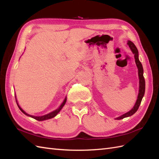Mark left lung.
I'll return each mask as SVG.
<instances>
[{
  "instance_id": "1",
  "label": "left lung",
  "mask_w": 159,
  "mask_h": 159,
  "mask_svg": "<svg viewBox=\"0 0 159 159\" xmlns=\"http://www.w3.org/2000/svg\"><path fill=\"white\" fill-rule=\"evenodd\" d=\"M128 45L129 46L130 48L131 49L132 52H133L134 55V59H135V63L138 68V73H139V95H138V98L137 100V102L134 104V107L130 111H128V113L122 115L121 116H120L116 118V120H121L123 119L124 117H129L133 116L134 113H135L136 111L138 110L140 104L141 102V100H142L143 97L145 93V85H146V83H145V79L143 77V69L142 64L140 62L139 60V53H138V50L136 48L135 45L131 41L128 42Z\"/></svg>"
}]
</instances>
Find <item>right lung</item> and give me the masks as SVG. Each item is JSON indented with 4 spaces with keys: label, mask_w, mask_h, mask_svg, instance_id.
<instances>
[{
    "label": "right lung",
    "mask_w": 159,
    "mask_h": 159,
    "mask_svg": "<svg viewBox=\"0 0 159 159\" xmlns=\"http://www.w3.org/2000/svg\"><path fill=\"white\" fill-rule=\"evenodd\" d=\"M66 98H65V100H64V101H63V102L61 104V106L58 108V109H56L55 111H52V112H51V113H48V114H47V115H45V116H39V117H38V116H31V115H29V114H27L26 113L25 111H23L21 108H20V107L18 105V104L17 103V104H18V108L20 109V110L22 111V112L24 113V114H25V115H26V116H30V117H33V118H34L35 120H38V121H43V120H48V119H51V118H52V117H54L55 116H56L57 115V113H58L59 111H61V109H62L63 108V107L65 105V104H66ZM16 102H17V101H16Z\"/></svg>",
    "instance_id": "obj_1"
}]
</instances>
